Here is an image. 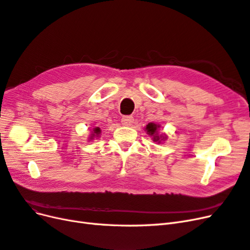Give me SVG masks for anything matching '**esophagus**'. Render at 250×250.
<instances>
[{
  "mask_svg": "<svg viewBox=\"0 0 250 250\" xmlns=\"http://www.w3.org/2000/svg\"><path fill=\"white\" fill-rule=\"evenodd\" d=\"M121 122H122L124 126H131L134 122V119L132 116H124L122 120H121Z\"/></svg>",
  "mask_w": 250,
  "mask_h": 250,
  "instance_id": "obj_1",
  "label": "esophagus"
}]
</instances>
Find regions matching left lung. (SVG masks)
<instances>
[{"label":"left lung","instance_id":"8db88e82","mask_svg":"<svg viewBox=\"0 0 250 250\" xmlns=\"http://www.w3.org/2000/svg\"><path fill=\"white\" fill-rule=\"evenodd\" d=\"M160 128L161 125L156 123H148L145 127V131H147V134H149L151 138H152L153 142L161 144L162 142L167 140V134L160 133Z\"/></svg>","mask_w":250,"mask_h":250}]
</instances>
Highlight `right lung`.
Wrapping results in <instances>:
<instances>
[{"label": "right lung", "instance_id": "obj_1", "mask_svg": "<svg viewBox=\"0 0 250 250\" xmlns=\"http://www.w3.org/2000/svg\"><path fill=\"white\" fill-rule=\"evenodd\" d=\"M100 133H101V129L99 127H95L94 129L90 132V135L88 137V140L92 141L94 140V138H100Z\"/></svg>", "mask_w": 250, "mask_h": 250}]
</instances>
